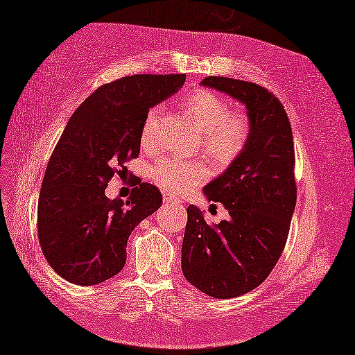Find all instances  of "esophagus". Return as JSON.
I'll return each mask as SVG.
<instances>
[{"instance_id": "1", "label": "esophagus", "mask_w": 355, "mask_h": 355, "mask_svg": "<svg viewBox=\"0 0 355 355\" xmlns=\"http://www.w3.org/2000/svg\"><path fill=\"white\" fill-rule=\"evenodd\" d=\"M163 200H165L166 205H176V203H179V200L176 198V196H173V195H170V193L163 196Z\"/></svg>"}]
</instances>
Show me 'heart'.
I'll return each mask as SVG.
<instances>
[{
    "instance_id": "b5f03b06",
    "label": "heart",
    "mask_w": 355,
    "mask_h": 355,
    "mask_svg": "<svg viewBox=\"0 0 355 355\" xmlns=\"http://www.w3.org/2000/svg\"><path fill=\"white\" fill-rule=\"evenodd\" d=\"M182 107L200 132L198 147L205 155L220 165L232 163L239 157L250 136V122L246 114L230 111L228 103L209 90L189 94L184 98ZM159 119V106L147 109L139 133L141 146L146 150L157 146ZM150 176L165 190L184 193L203 184L209 176V168L203 162L162 157L152 165Z\"/></svg>"
}]
</instances>
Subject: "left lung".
Masks as SVG:
<instances>
[{
  "mask_svg": "<svg viewBox=\"0 0 355 355\" xmlns=\"http://www.w3.org/2000/svg\"><path fill=\"white\" fill-rule=\"evenodd\" d=\"M201 84L246 105L250 136L228 170L203 189L230 217L211 227L190 205L181 263L198 291L233 298L259 287L284 250L297 201L295 149L286 109L265 87L220 76Z\"/></svg>",
  "mask_w": 355,
  "mask_h": 355,
  "instance_id": "left-lung-1",
  "label": "left lung"
}]
</instances>
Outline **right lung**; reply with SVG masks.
Masks as SVG:
<instances>
[{"instance_id": "obj_1", "label": "right lung", "mask_w": 355, "mask_h": 355, "mask_svg": "<svg viewBox=\"0 0 355 355\" xmlns=\"http://www.w3.org/2000/svg\"><path fill=\"white\" fill-rule=\"evenodd\" d=\"M185 74L125 76L101 87L69 119L52 152L37 201V238L49 265L78 286L121 272L130 233L160 208L155 185L136 182L109 200L107 182L139 155L147 109L181 89Z\"/></svg>"}]
</instances>
